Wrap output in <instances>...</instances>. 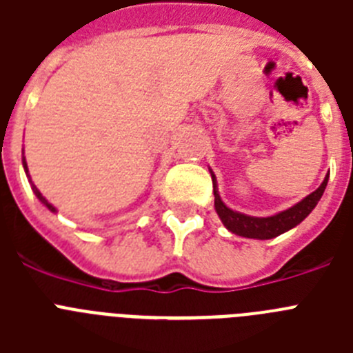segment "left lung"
<instances>
[{"label": "left lung", "mask_w": 353, "mask_h": 353, "mask_svg": "<svg viewBox=\"0 0 353 353\" xmlns=\"http://www.w3.org/2000/svg\"><path fill=\"white\" fill-rule=\"evenodd\" d=\"M327 182H329V174H327L325 180H323L322 185L318 187L316 191L311 192L310 196H305L302 201H299L297 205H293L288 210H283L276 215H270V217H252V215H245L232 210V208H228L223 203V199H221L219 192H217V185H215L217 183L215 182V174L212 173L215 212H217V215H219V219L223 221L224 226L232 233H235V235L245 236V239L269 240L288 232V230L295 228L297 224H301L311 214V210L316 207L318 201H320L323 191H325Z\"/></svg>", "instance_id": "obj_1"}]
</instances>
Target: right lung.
<instances>
[{"instance_id":"add662e5","label":"right lung","mask_w":353,"mask_h":353,"mask_svg":"<svg viewBox=\"0 0 353 353\" xmlns=\"http://www.w3.org/2000/svg\"><path fill=\"white\" fill-rule=\"evenodd\" d=\"M23 166H24V171H26V174H28V179H30V173H28V164H26V159H23ZM30 182H31V179H30ZM31 189H33V192H35V196H37V198H39L40 201H42V203L46 205V207L49 208V210H51V212H56V208L52 207L51 203H49L48 199L43 198V196H42V192H40L39 189H37V185H35V183H33V182H31Z\"/></svg>"}]
</instances>
